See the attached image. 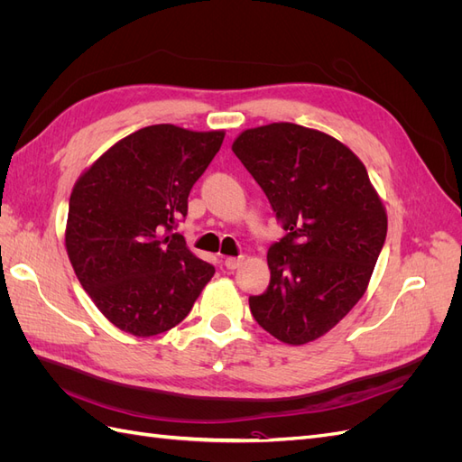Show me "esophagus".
<instances>
[{"label":"esophagus","instance_id":"obj_1","mask_svg":"<svg viewBox=\"0 0 462 462\" xmlns=\"http://www.w3.org/2000/svg\"><path fill=\"white\" fill-rule=\"evenodd\" d=\"M243 260H245L243 256H229L226 258V262H223V265H226L227 270H236L243 263Z\"/></svg>","mask_w":462,"mask_h":462}]
</instances>
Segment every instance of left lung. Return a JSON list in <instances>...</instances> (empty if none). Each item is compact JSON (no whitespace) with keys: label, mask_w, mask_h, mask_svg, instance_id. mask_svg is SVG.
Returning a JSON list of instances; mask_svg holds the SVG:
<instances>
[{"label":"left lung","mask_w":462,"mask_h":462,"mask_svg":"<svg viewBox=\"0 0 462 462\" xmlns=\"http://www.w3.org/2000/svg\"><path fill=\"white\" fill-rule=\"evenodd\" d=\"M233 152L285 229L250 312L279 341H314L365 295L387 235L383 204L362 162L319 131L272 123L245 131Z\"/></svg>","instance_id":"1"}]
</instances>
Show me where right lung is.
Listing matches in <instances>:
<instances>
[{
	"instance_id": "right-lung-1",
	"label": "right lung",
	"mask_w": 462,
	"mask_h": 462,
	"mask_svg": "<svg viewBox=\"0 0 462 462\" xmlns=\"http://www.w3.org/2000/svg\"><path fill=\"white\" fill-rule=\"evenodd\" d=\"M223 136L152 125L111 146L77 180L67 254L82 289L119 329L136 337L171 329L216 273L175 229Z\"/></svg>"
}]
</instances>
